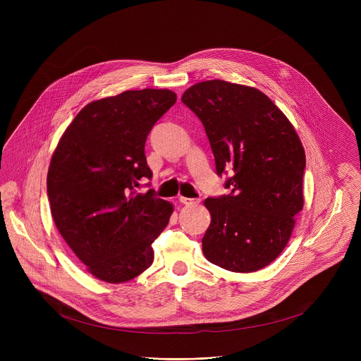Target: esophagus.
I'll return each mask as SVG.
<instances>
[{
    "instance_id": "34e87169",
    "label": "esophagus",
    "mask_w": 361,
    "mask_h": 361,
    "mask_svg": "<svg viewBox=\"0 0 361 361\" xmlns=\"http://www.w3.org/2000/svg\"><path fill=\"white\" fill-rule=\"evenodd\" d=\"M178 201L184 205H194V204H198L200 202V198H187V197H180Z\"/></svg>"
}]
</instances>
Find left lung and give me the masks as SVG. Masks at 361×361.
Wrapping results in <instances>:
<instances>
[{
  "label": "left lung",
  "instance_id": "left-lung-1",
  "mask_svg": "<svg viewBox=\"0 0 361 361\" xmlns=\"http://www.w3.org/2000/svg\"><path fill=\"white\" fill-rule=\"evenodd\" d=\"M209 137L219 176L233 170L228 194L204 201L212 224L202 237L210 263L251 273L274 262L302 209L305 154L287 117L262 91L210 80L181 97Z\"/></svg>",
  "mask_w": 361,
  "mask_h": 361
}]
</instances>
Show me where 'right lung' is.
<instances>
[{"instance_id": "1", "label": "right lung", "mask_w": 361, "mask_h": 361, "mask_svg": "<svg viewBox=\"0 0 361 361\" xmlns=\"http://www.w3.org/2000/svg\"><path fill=\"white\" fill-rule=\"evenodd\" d=\"M177 101L170 90H131L90 102L68 126L51 159L47 192L54 223L97 279L124 283L148 269L151 244L173 205L137 191L151 180L144 145Z\"/></svg>"}]
</instances>
